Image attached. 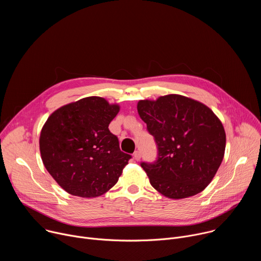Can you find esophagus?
Wrapping results in <instances>:
<instances>
[{"label":"esophagus","instance_id":"34e87169","mask_svg":"<svg viewBox=\"0 0 261 261\" xmlns=\"http://www.w3.org/2000/svg\"><path fill=\"white\" fill-rule=\"evenodd\" d=\"M140 153L138 152V151H136V152H134V154H133V158H134V160H136V161H139L140 160Z\"/></svg>","mask_w":261,"mask_h":261}]
</instances>
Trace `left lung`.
<instances>
[{"mask_svg":"<svg viewBox=\"0 0 261 261\" xmlns=\"http://www.w3.org/2000/svg\"><path fill=\"white\" fill-rule=\"evenodd\" d=\"M137 111L158 147L155 163H141L153 187L165 197L182 199L203 191L225 153L226 134L203 103L170 94L139 100Z\"/></svg>","mask_w":261,"mask_h":261,"instance_id":"obj_1","label":"left lung"}]
</instances>
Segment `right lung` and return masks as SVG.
<instances>
[{"mask_svg":"<svg viewBox=\"0 0 261 261\" xmlns=\"http://www.w3.org/2000/svg\"><path fill=\"white\" fill-rule=\"evenodd\" d=\"M120 105L92 96L66 104L48 117L39 147L42 162L66 192L93 198L106 193L119 180L130 155L120 150L108 125Z\"/></svg>","mask_w":261,"mask_h":261,"instance_id":"1","label":"right lung"}]
</instances>
